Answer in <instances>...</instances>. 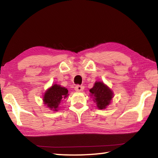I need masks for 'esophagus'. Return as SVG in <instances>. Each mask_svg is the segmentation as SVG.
Here are the masks:
<instances>
[{
    "label": "esophagus",
    "instance_id": "34e87169",
    "mask_svg": "<svg viewBox=\"0 0 158 158\" xmlns=\"http://www.w3.org/2000/svg\"><path fill=\"white\" fill-rule=\"evenodd\" d=\"M74 89H75L76 91H79V92H81V91H83L84 89V87L83 86V85H77L75 86V88H74Z\"/></svg>",
    "mask_w": 158,
    "mask_h": 158
}]
</instances>
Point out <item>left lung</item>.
I'll use <instances>...</instances> for the list:
<instances>
[{"instance_id": "obj_1", "label": "left lung", "mask_w": 158, "mask_h": 158, "mask_svg": "<svg viewBox=\"0 0 158 158\" xmlns=\"http://www.w3.org/2000/svg\"><path fill=\"white\" fill-rule=\"evenodd\" d=\"M90 96L93 100L96 103L99 109H105L110 105L114 93L108 85L102 81H95L92 89H90Z\"/></svg>"}]
</instances>
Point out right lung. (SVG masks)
Masks as SVG:
<instances>
[{
  "mask_svg": "<svg viewBox=\"0 0 158 158\" xmlns=\"http://www.w3.org/2000/svg\"><path fill=\"white\" fill-rule=\"evenodd\" d=\"M68 95V90L66 88L58 84H53L45 91L43 102L50 110L57 111L59 110L58 108L61 102Z\"/></svg>",
  "mask_w": 158,
  "mask_h": 158,
  "instance_id": "add662e5",
  "label": "right lung"
}]
</instances>
